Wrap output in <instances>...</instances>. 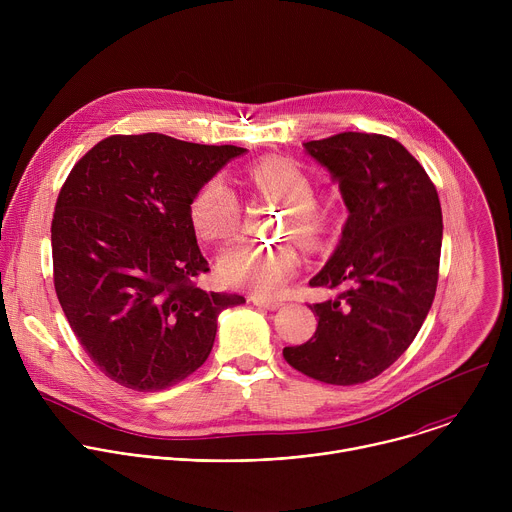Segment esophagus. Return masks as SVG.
<instances>
[{"mask_svg":"<svg viewBox=\"0 0 512 512\" xmlns=\"http://www.w3.org/2000/svg\"><path fill=\"white\" fill-rule=\"evenodd\" d=\"M251 302H253V306H259V308H265V310H277V308H281V302H279V300H269V298L251 296Z\"/></svg>","mask_w":512,"mask_h":512,"instance_id":"1","label":"esophagus"}]
</instances>
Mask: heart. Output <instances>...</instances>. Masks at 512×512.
Segmentation results:
<instances>
[{
    "label": "heart",
    "instance_id": "b5f03b06",
    "mask_svg": "<svg viewBox=\"0 0 512 512\" xmlns=\"http://www.w3.org/2000/svg\"><path fill=\"white\" fill-rule=\"evenodd\" d=\"M249 182L261 196L285 204V235H294L306 247H318L326 239L328 216L314 202L316 188L312 178L296 162L267 158L249 170ZM188 216L202 241H225L239 229V200L223 178L214 176L190 198ZM298 265L300 255L294 245L259 247L237 243L221 253L216 269L227 285L269 294L294 277Z\"/></svg>",
    "mask_w": 512,
    "mask_h": 512
}]
</instances>
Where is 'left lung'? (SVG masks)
<instances>
[{
    "label": "left lung",
    "instance_id": "1",
    "mask_svg": "<svg viewBox=\"0 0 512 512\" xmlns=\"http://www.w3.org/2000/svg\"><path fill=\"white\" fill-rule=\"evenodd\" d=\"M338 182L348 218L312 287L338 289L310 306L314 336L285 346L296 371L330 385L379 377L409 348L435 296L442 206L421 164L397 139L344 131L304 143Z\"/></svg>",
    "mask_w": 512,
    "mask_h": 512
}]
</instances>
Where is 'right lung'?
Masks as SVG:
<instances>
[{"label": "right lung", "mask_w": 512, "mask_h": 512, "mask_svg": "<svg viewBox=\"0 0 512 512\" xmlns=\"http://www.w3.org/2000/svg\"><path fill=\"white\" fill-rule=\"evenodd\" d=\"M237 145L111 135L70 170L52 218L54 289L97 367L133 391L184 381L208 358L218 314L243 296L194 285L208 271L188 204Z\"/></svg>", "instance_id": "1"}]
</instances>
